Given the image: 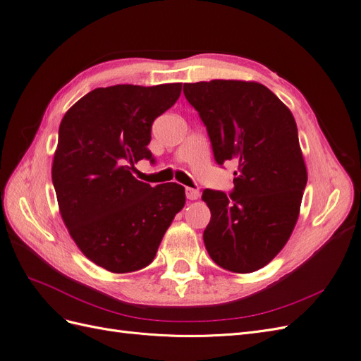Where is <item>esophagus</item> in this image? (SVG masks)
Instances as JSON below:
<instances>
[{
	"label": "esophagus",
	"instance_id": "1",
	"mask_svg": "<svg viewBox=\"0 0 361 361\" xmlns=\"http://www.w3.org/2000/svg\"><path fill=\"white\" fill-rule=\"evenodd\" d=\"M185 194H187L188 200H197L199 195H200L199 190H194V188H190V187L185 188Z\"/></svg>",
	"mask_w": 361,
	"mask_h": 361
}]
</instances>
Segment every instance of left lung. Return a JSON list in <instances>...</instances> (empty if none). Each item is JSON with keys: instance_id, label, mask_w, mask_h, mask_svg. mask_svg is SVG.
Listing matches in <instances>:
<instances>
[{"instance_id": "1", "label": "left lung", "mask_w": 361, "mask_h": 361, "mask_svg": "<svg viewBox=\"0 0 361 361\" xmlns=\"http://www.w3.org/2000/svg\"><path fill=\"white\" fill-rule=\"evenodd\" d=\"M218 166L235 161L232 192L204 190V247L218 267L253 272L285 247L298 220L307 170L289 108L265 85L212 80L183 84Z\"/></svg>"}]
</instances>
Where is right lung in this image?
<instances>
[{
    "instance_id": "add662e5",
    "label": "right lung",
    "mask_w": 361,
    "mask_h": 361,
    "mask_svg": "<svg viewBox=\"0 0 361 361\" xmlns=\"http://www.w3.org/2000/svg\"><path fill=\"white\" fill-rule=\"evenodd\" d=\"M180 90V82L101 87L82 96L60 123L52 183L61 218L84 256L117 274L155 259L185 204L182 185L150 187L133 176L140 159L155 162L147 149L152 123Z\"/></svg>"
}]
</instances>
